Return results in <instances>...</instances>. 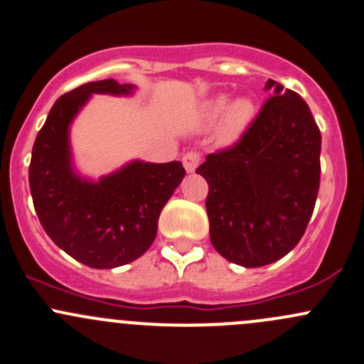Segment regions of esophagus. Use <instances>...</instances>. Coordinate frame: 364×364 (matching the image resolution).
Returning <instances> with one entry per match:
<instances>
[{"mask_svg": "<svg viewBox=\"0 0 364 364\" xmlns=\"http://www.w3.org/2000/svg\"><path fill=\"white\" fill-rule=\"evenodd\" d=\"M200 164V153L197 151H188L183 155V166H185L186 172H195V169Z\"/></svg>", "mask_w": 364, "mask_h": 364, "instance_id": "obj_1", "label": "esophagus"}]
</instances>
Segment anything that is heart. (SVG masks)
Instances as JSON below:
<instances>
[{"instance_id": "b5f03b06", "label": "heart", "mask_w": 364, "mask_h": 364, "mask_svg": "<svg viewBox=\"0 0 364 364\" xmlns=\"http://www.w3.org/2000/svg\"><path fill=\"white\" fill-rule=\"evenodd\" d=\"M228 101H230L228 95H216L211 101L205 102L204 109H202V117H204L205 122L218 120L227 109H229L227 114H225L223 127H221V141H223V143H233V141L239 139V137L246 132V129L251 125L256 113L255 105L251 102V99H235L230 105V108H228Z\"/></svg>"}]
</instances>
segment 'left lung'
I'll use <instances>...</instances> for the list:
<instances>
[{"label": "left lung", "instance_id": "1", "mask_svg": "<svg viewBox=\"0 0 364 364\" xmlns=\"http://www.w3.org/2000/svg\"><path fill=\"white\" fill-rule=\"evenodd\" d=\"M270 97L227 150L205 156L214 250L240 267L269 265L300 242L321 178V132L307 102L269 80Z\"/></svg>", "mask_w": 364, "mask_h": 364}]
</instances>
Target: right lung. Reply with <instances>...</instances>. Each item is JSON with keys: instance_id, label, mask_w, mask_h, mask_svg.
I'll use <instances>...</instances> for the list:
<instances>
[{"instance_id": "right-lung-1", "label": "right lung", "mask_w": 364, "mask_h": 364, "mask_svg": "<svg viewBox=\"0 0 364 364\" xmlns=\"http://www.w3.org/2000/svg\"><path fill=\"white\" fill-rule=\"evenodd\" d=\"M134 89L108 78L60 95L33 146L29 188L41 227L60 250L92 269H114L143 256L155 240L164 205L186 174L176 160H134L99 181L75 171L73 118L92 94L129 95Z\"/></svg>"}]
</instances>
